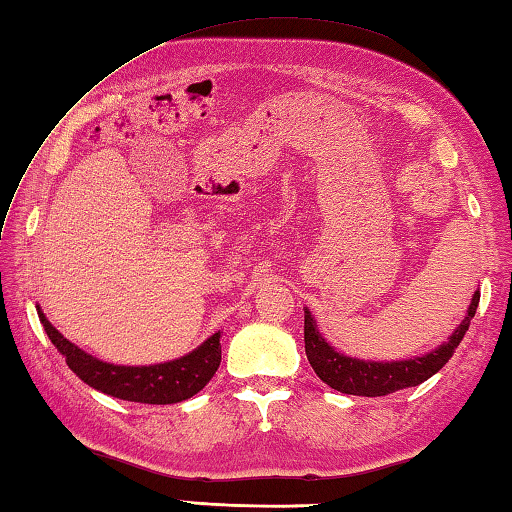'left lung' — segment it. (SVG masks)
<instances>
[{
    "instance_id": "8db88e82",
    "label": "left lung",
    "mask_w": 512,
    "mask_h": 512,
    "mask_svg": "<svg viewBox=\"0 0 512 512\" xmlns=\"http://www.w3.org/2000/svg\"><path fill=\"white\" fill-rule=\"evenodd\" d=\"M477 303H480V290L473 295L469 312H466L460 328L436 352L398 363H365L358 361V358L334 352V347L325 343L323 336L317 332L312 314L306 308V312H303V339H306L308 361L323 383L341 391V394L374 398L394 394V391L405 387H416L449 363L453 350L460 345L466 330H469Z\"/></svg>"
}]
</instances>
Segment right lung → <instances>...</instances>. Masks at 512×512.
<instances>
[{"mask_svg": "<svg viewBox=\"0 0 512 512\" xmlns=\"http://www.w3.org/2000/svg\"><path fill=\"white\" fill-rule=\"evenodd\" d=\"M39 321L46 328L48 339L65 356V363L83 383L103 391L107 396L145 402V405H171V402L187 400L209 383L222 361L220 332L206 339L198 350L176 358V361L149 365V367H125L110 365L99 358L85 354L74 343L52 328L50 321L39 310Z\"/></svg>", "mask_w": 512, "mask_h": 512, "instance_id": "obj_1", "label": "right lung"}]
</instances>
